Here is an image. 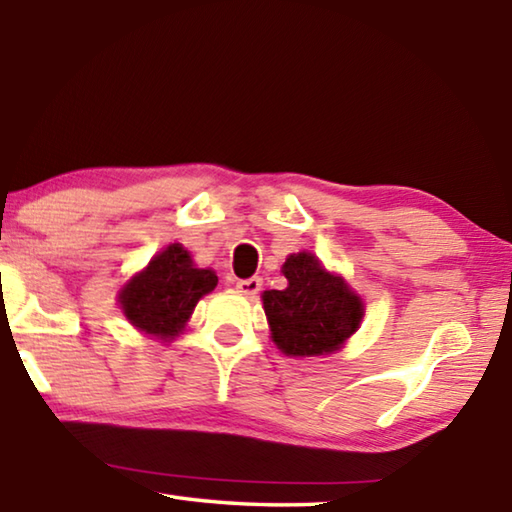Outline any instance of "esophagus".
Instances as JSON below:
<instances>
[{"mask_svg": "<svg viewBox=\"0 0 512 512\" xmlns=\"http://www.w3.org/2000/svg\"><path fill=\"white\" fill-rule=\"evenodd\" d=\"M259 289H262V280H259V277H248V280L237 282V291L241 293V296L253 298L259 293Z\"/></svg>", "mask_w": 512, "mask_h": 512, "instance_id": "1", "label": "esophagus"}]
</instances>
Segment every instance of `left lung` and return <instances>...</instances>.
Segmentation results:
<instances>
[{"label": "left lung", "mask_w": 512, "mask_h": 512, "mask_svg": "<svg viewBox=\"0 0 512 512\" xmlns=\"http://www.w3.org/2000/svg\"><path fill=\"white\" fill-rule=\"evenodd\" d=\"M289 287L264 291L271 339L287 357L332 354L357 332L363 300L341 275L329 273L311 253H293L282 266Z\"/></svg>", "instance_id": "1"}]
</instances>
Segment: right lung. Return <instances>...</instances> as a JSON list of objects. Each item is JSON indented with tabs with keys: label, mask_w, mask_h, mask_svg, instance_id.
<instances>
[{
	"label": "right lung",
	"mask_w": 512,
	"mask_h": 512,
	"mask_svg": "<svg viewBox=\"0 0 512 512\" xmlns=\"http://www.w3.org/2000/svg\"><path fill=\"white\" fill-rule=\"evenodd\" d=\"M216 282L214 271L196 268L183 246L171 244L128 280L119 293V305L140 332L171 341L183 332L196 302L214 291Z\"/></svg>",
	"instance_id": "1"
}]
</instances>
